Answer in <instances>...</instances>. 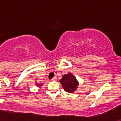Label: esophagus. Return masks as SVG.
<instances>
[{
    "instance_id": "esophagus-1",
    "label": "esophagus",
    "mask_w": 121,
    "mask_h": 121,
    "mask_svg": "<svg viewBox=\"0 0 121 121\" xmlns=\"http://www.w3.org/2000/svg\"><path fill=\"white\" fill-rule=\"evenodd\" d=\"M56 79H57V78H56V77H54V78H53L51 80H52V81H56Z\"/></svg>"
}]
</instances>
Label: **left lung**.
<instances>
[{
  "mask_svg": "<svg viewBox=\"0 0 121 121\" xmlns=\"http://www.w3.org/2000/svg\"><path fill=\"white\" fill-rule=\"evenodd\" d=\"M60 82L65 91L68 93H73L74 91L78 85V82L77 81L76 78L71 73L63 76Z\"/></svg>",
  "mask_w": 121,
  "mask_h": 121,
  "instance_id": "1",
  "label": "left lung"
}]
</instances>
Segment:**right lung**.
<instances>
[{"instance_id":"right-lung-1","label":"right lung","mask_w":121,"mask_h":121,"mask_svg":"<svg viewBox=\"0 0 121 121\" xmlns=\"http://www.w3.org/2000/svg\"><path fill=\"white\" fill-rule=\"evenodd\" d=\"M37 85H40V84H37Z\"/></svg>"}]
</instances>
